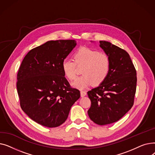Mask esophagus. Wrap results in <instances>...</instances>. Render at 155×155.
I'll use <instances>...</instances> for the list:
<instances>
[{"instance_id": "1", "label": "esophagus", "mask_w": 155, "mask_h": 155, "mask_svg": "<svg viewBox=\"0 0 155 155\" xmlns=\"http://www.w3.org/2000/svg\"><path fill=\"white\" fill-rule=\"evenodd\" d=\"M80 95H81V97H84L87 95V92H85V91H81L80 92Z\"/></svg>"}]
</instances>
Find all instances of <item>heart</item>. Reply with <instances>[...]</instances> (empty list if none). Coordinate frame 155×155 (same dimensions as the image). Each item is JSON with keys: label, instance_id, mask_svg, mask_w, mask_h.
Returning <instances> with one entry per match:
<instances>
[{"label": "heart", "instance_id": "b5f03b06", "mask_svg": "<svg viewBox=\"0 0 155 155\" xmlns=\"http://www.w3.org/2000/svg\"><path fill=\"white\" fill-rule=\"evenodd\" d=\"M73 61L65 60L62 62L64 77L70 80L76 77L77 67L82 68V75L72 83V86L84 89L92 84L99 85L107 77L110 69V60L108 55L93 49L83 48L73 54Z\"/></svg>", "mask_w": 155, "mask_h": 155}]
</instances>
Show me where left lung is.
<instances>
[{"mask_svg":"<svg viewBox=\"0 0 155 155\" xmlns=\"http://www.w3.org/2000/svg\"><path fill=\"white\" fill-rule=\"evenodd\" d=\"M99 43L110 58V69L106 79L87 92L91 101L88 114L94 123L102 126L117 122L131 109L137 77L134 64L125 50L105 41Z\"/></svg>","mask_w":155,"mask_h":155,"instance_id":"1","label":"left lung"}]
</instances>
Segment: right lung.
<instances>
[{
    "label": "right lung",
    "mask_w": 155,
    "mask_h": 155,
    "mask_svg": "<svg viewBox=\"0 0 155 155\" xmlns=\"http://www.w3.org/2000/svg\"><path fill=\"white\" fill-rule=\"evenodd\" d=\"M76 45L75 40L49 41L30 50L22 61L17 77L21 107L43 126L64 123L80 98V91L70 87L61 67Z\"/></svg>",
    "instance_id": "add662e5"
}]
</instances>
